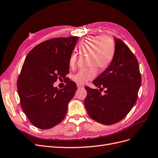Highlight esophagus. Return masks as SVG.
I'll list each match as a JSON object with an SVG mask.
<instances>
[{"label":"esophagus","instance_id":"34e87169","mask_svg":"<svg viewBox=\"0 0 158 158\" xmlns=\"http://www.w3.org/2000/svg\"><path fill=\"white\" fill-rule=\"evenodd\" d=\"M83 87H84V86H83L82 85H80V84H77V88H78L80 89V88H83Z\"/></svg>","mask_w":158,"mask_h":158}]
</instances>
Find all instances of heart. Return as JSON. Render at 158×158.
<instances>
[{
	"instance_id": "1",
	"label": "heart",
	"mask_w": 158,
	"mask_h": 158,
	"mask_svg": "<svg viewBox=\"0 0 158 158\" xmlns=\"http://www.w3.org/2000/svg\"><path fill=\"white\" fill-rule=\"evenodd\" d=\"M81 55L89 54V69H81L73 76V80L79 84H84L95 78L97 69H106L112 63L115 53V44L112 38L108 36H88L81 40L78 46ZM78 56L72 53L69 59L70 69L77 67Z\"/></svg>"
}]
</instances>
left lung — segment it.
<instances>
[{
	"label": "left lung",
	"mask_w": 158,
	"mask_h": 158,
	"mask_svg": "<svg viewBox=\"0 0 158 158\" xmlns=\"http://www.w3.org/2000/svg\"><path fill=\"white\" fill-rule=\"evenodd\" d=\"M115 44L112 63L93 81L99 88H106L105 95L98 89L85 87L88 94L84 105L88 115L105 125L118 123L127 115L137 101L142 81L133 53L120 39H115Z\"/></svg>",
	"instance_id": "1"
}]
</instances>
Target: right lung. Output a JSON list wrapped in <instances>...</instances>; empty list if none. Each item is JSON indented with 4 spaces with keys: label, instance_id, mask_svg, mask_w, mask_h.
Here are the masks:
<instances>
[{
    "label": "right lung",
    "instance_id": "1",
    "mask_svg": "<svg viewBox=\"0 0 158 158\" xmlns=\"http://www.w3.org/2000/svg\"><path fill=\"white\" fill-rule=\"evenodd\" d=\"M78 36L55 38L40 43L27 56L17 81L21 106L31 123L50 129L64 118L77 86L69 81L63 89L53 83L69 73V59Z\"/></svg>",
    "mask_w": 158,
    "mask_h": 158
}]
</instances>
